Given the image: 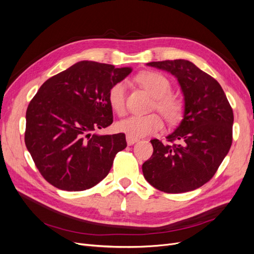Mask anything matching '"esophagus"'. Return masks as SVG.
I'll use <instances>...</instances> for the list:
<instances>
[{
  "label": "esophagus",
  "mask_w": 254,
  "mask_h": 254,
  "mask_svg": "<svg viewBox=\"0 0 254 254\" xmlns=\"http://www.w3.org/2000/svg\"><path fill=\"white\" fill-rule=\"evenodd\" d=\"M126 141H127V144L130 146V145H133L134 143H136L139 140L135 139V137H131V136L127 135V136H126Z\"/></svg>",
  "instance_id": "1"
}]
</instances>
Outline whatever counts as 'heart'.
Returning a JSON list of instances; mask_svg holds the SVG:
<instances>
[{"label": "heart", "mask_w": 254, "mask_h": 254, "mask_svg": "<svg viewBox=\"0 0 254 254\" xmlns=\"http://www.w3.org/2000/svg\"><path fill=\"white\" fill-rule=\"evenodd\" d=\"M135 80L155 97L153 108L162 113L168 123L177 124L181 121L184 105L180 98L170 94L172 83L166 76L155 71H145L137 75ZM108 102L111 109L118 115L125 113L126 83L124 81L115 82L110 87L108 91ZM117 128L119 131L136 139L160 131L163 128V120L158 113L132 115L119 122Z\"/></svg>", "instance_id": "1"}]
</instances>
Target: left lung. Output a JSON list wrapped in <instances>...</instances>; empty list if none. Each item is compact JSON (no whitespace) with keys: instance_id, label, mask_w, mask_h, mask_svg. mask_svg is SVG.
<instances>
[{"instance_id":"8db88e82","label":"left lung","mask_w":254,"mask_h":254,"mask_svg":"<svg viewBox=\"0 0 254 254\" xmlns=\"http://www.w3.org/2000/svg\"><path fill=\"white\" fill-rule=\"evenodd\" d=\"M174 75L184 96L180 125L166 136L173 144L151 140L152 156L143 163L145 179L165 193L202 187L218 170L232 144L233 111L216 79L184 59L147 64Z\"/></svg>"}]
</instances>
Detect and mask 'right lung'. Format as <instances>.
<instances>
[{"label":"right lung","instance_id":"add662e5","mask_svg":"<svg viewBox=\"0 0 254 254\" xmlns=\"http://www.w3.org/2000/svg\"><path fill=\"white\" fill-rule=\"evenodd\" d=\"M80 61L40 87L26 110L25 145L43 178L57 189L93 188L109 174L115 155L126 148L124 133L97 134L113 122L112 84L131 73Z\"/></svg>","mask_w":254,"mask_h":254}]
</instances>
